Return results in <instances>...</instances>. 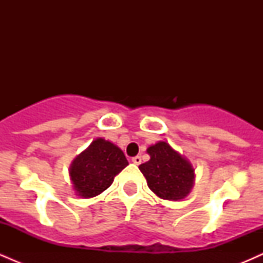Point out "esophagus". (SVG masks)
Instances as JSON below:
<instances>
[{
    "instance_id": "34e87169",
    "label": "esophagus",
    "mask_w": 263,
    "mask_h": 263,
    "mask_svg": "<svg viewBox=\"0 0 263 263\" xmlns=\"http://www.w3.org/2000/svg\"><path fill=\"white\" fill-rule=\"evenodd\" d=\"M132 162L135 163V164H141V162H142V158L140 156H136V157H134V158H132Z\"/></svg>"
}]
</instances>
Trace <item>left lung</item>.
<instances>
[{
  "mask_svg": "<svg viewBox=\"0 0 263 263\" xmlns=\"http://www.w3.org/2000/svg\"><path fill=\"white\" fill-rule=\"evenodd\" d=\"M147 153L149 161L138 168L148 188L164 200L179 201L188 197L195 182V170L189 159L165 141L149 146Z\"/></svg>",
  "mask_w": 263,
  "mask_h": 263,
  "instance_id": "obj_1",
  "label": "left lung"
}]
</instances>
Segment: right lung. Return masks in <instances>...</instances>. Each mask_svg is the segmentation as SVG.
Here are the masks:
<instances>
[{
	"label": "right lung",
	"mask_w": 263,
	"mask_h": 263,
	"mask_svg": "<svg viewBox=\"0 0 263 263\" xmlns=\"http://www.w3.org/2000/svg\"><path fill=\"white\" fill-rule=\"evenodd\" d=\"M127 165L121 148L105 138H96L75 157L69 168L75 195L89 199L101 194Z\"/></svg>",
	"instance_id": "obj_1"
}]
</instances>
